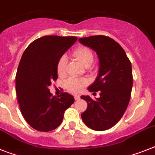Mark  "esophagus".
I'll return each instance as SVG.
<instances>
[{
	"mask_svg": "<svg viewBox=\"0 0 155 155\" xmlns=\"http://www.w3.org/2000/svg\"><path fill=\"white\" fill-rule=\"evenodd\" d=\"M74 97H75V100H80V95H77V94H75V95H74Z\"/></svg>",
	"mask_w": 155,
	"mask_h": 155,
	"instance_id": "esophagus-1",
	"label": "esophagus"
}]
</instances>
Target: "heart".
I'll return each mask as SVG.
<instances>
[{"instance_id": "obj_1", "label": "heart", "mask_w": 155, "mask_h": 155, "mask_svg": "<svg viewBox=\"0 0 155 155\" xmlns=\"http://www.w3.org/2000/svg\"><path fill=\"white\" fill-rule=\"evenodd\" d=\"M72 54L74 58L77 60L78 61H80L84 67H89L94 62L93 53L89 48L85 47V46H80L76 48ZM67 62V58L64 56H62L61 58L58 60V64H57V71L59 75H64L65 74ZM87 84V81L84 79L69 78L66 80L65 86L70 91L77 93L80 91L83 87H84Z\"/></svg>"}]
</instances>
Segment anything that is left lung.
I'll list each match as a JSON object with an SVG mask.
<instances>
[{
	"mask_svg": "<svg viewBox=\"0 0 155 155\" xmlns=\"http://www.w3.org/2000/svg\"><path fill=\"white\" fill-rule=\"evenodd\" d=\"M79 41L94 50L99 61L98 75L88 91H100V97L94 101L90 96H81L87 102L82 120L88 128L105 131L119 121L128 107L133 82L132 64L123 48L111 38L90 36Z\"/></svg>",
	"mask_w": 155,
	"mask_h": 155,
	"instance_id": "1",
	"label": "left lung"
}]
</instances>
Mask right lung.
<instances>
[{
    "label": "right lung",
    "mask_w": 155,
    "mask_h": 155,
    "mask_svg": "<svg viewBox=\"0 0 155 155\" xmlns=\"http://www.w3.org/2000/svg\"><path fill=\"white\" fill-rule=\"evenodd\" d=\"M76 40L74 36H44L32 41L22 55L15 75L16 95L23 117L38 131L58 128L74 103L71 94L64 92L56 97L48 87L58 77V60Z\"/></svg>",
    "instance_id": "right-lung-1"
}]
</instances>
